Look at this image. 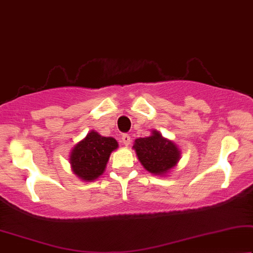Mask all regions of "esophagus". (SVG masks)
<instances>
[{
	"mask_svg": "<svg viewBox=\"0 0 253 253\" xmlns=\"http://www.w3.org/2000/svg\"><path fill=\"white\" fill-rule=\"evenodd\" d=\"M121 139H123V142H124L125 146H126V147L129 146V144H130V136L128 135V134H124Z\"/></svg>",
	"mask_w": 253,
	"mask_h": 253,
	"instance_id": "esophagus-1",
	"label": "esophagus"
}]
</instances>
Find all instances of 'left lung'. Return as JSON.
Returning <instances> with one entry per match:
<instances>
[{
  "label": "left lung",
  "instance_id": "left-lung-1",
  "mask_svg": "<svg viewBox=\"0 0 253 253\" xmlns=\"http://www.w3.org/2000/svg\"><path fill=\"white\" fill-rule=\"evenodd\" d=\"M133 149L144 169L160 177H166L177 167L181 154L173 141L156 129L151 130L149 136L135 139Z\"/></svg>",
  "mask_w": 253,
  "mask_h": 253
}]
</instances>
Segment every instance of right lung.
<instances>
[{
    "label": "right lung",
    "mask_w": 253,
    "mask_h": 253,
    "mask_svg": "<svg viewBox=\"0 0 253 253\" xmlns=\"http://www.w3.org/2000/svg\"><path fill=\"white\" fill-rule=\"evenodd\" d=\"M118 147L119 144L113 137L102 136L96 130H90L70 150L69 163L73 173L83 181L98 179L105 172L111 154Z\"/></svg>",
    "instance_id": "add662e5"
}]
</instances>
